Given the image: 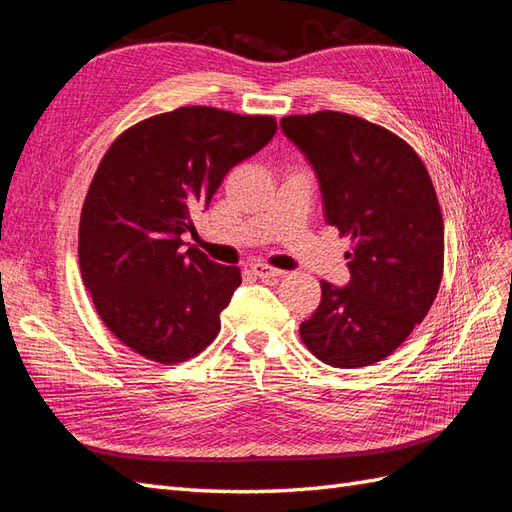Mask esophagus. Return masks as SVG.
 <instances>
[{"label":"esophagus","mask_w":512,"mask_h":512,"mask_svg":"<svg viewBox=\"0 0 512 512\" xmlns=\"http://www.w3.org/2000/svg\"><path fill=\"white\" fill-rule=\"evenodd\" d=\"M250 269H252L254 275L262 277V280H269V277H282V275L286 273V271H282V269H275V267L267 265V262H254V265H252Z\"/></svg>","instance_id":"obj_1"}]
</instances>
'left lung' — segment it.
I'll use <instances>...</instances> for the list:
<instances>
[{
  "label": "left lung",
  "instance_id": "obj_1",
  "mask_svg": "<svg viewBox=\"0 0 512 512\" xmlns=\"http://www.w3.org/2000/svg\"><path fill=\"white\" fill-rule=\"evenodd\" d=\"M312 166L324 218L350 235V282H320L303 344L322 363L354 369L386 359L421 324L444 265V224L429 173L393 132L348 113L280 121Z\"/></svg>",
  "mask_w": 512,
  "mask_h": 512
}]
</instances>
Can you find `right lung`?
<instances>
[{"mask_svg":"<svg viewBox=\"0 0 512 512\" xmlns=\"http://www.w3.org/2000/svg\"><path fill=\"white\" fill-rule=\"evenodd\" d=\"M275 132L273 117L183 106L136 123L108 147L83 205L79 262L119 342L158 363H181L213 342L241 271L196 247L183 252L181 235L228 170Z\"/></svg>","mask_w":512,"mask_h":512,"instance_id":"obj_1","label":"right lung"}]
</instances>
